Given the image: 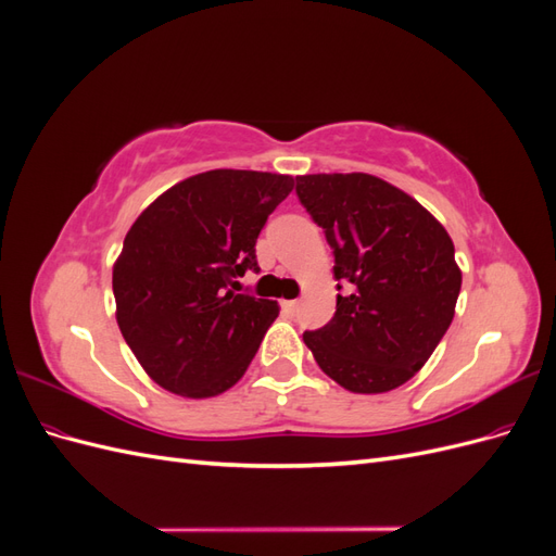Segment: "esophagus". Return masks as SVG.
<instances>
[{
    "mask_svg": "<svg viewBox=\"0 0 556 556\" xmlns=\"http://www.w3.org/2000/svg\"><path fill=\"white\" fill-rule=\"evenodd\" d=\"M299 311V301H294V299H288V301H282V313L285 315H294Z\"/></svg>",
    "mask_w": 556,
    "mask_h": 556,
    "instance_id": "esophagus-1",
    "label": "esophagus"
}]
</instances>
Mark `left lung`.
<instances>
[{
    "label": "left lung",
    "mask_w": 556,
    "mask_h": 556,
    "mask_svg": "<svg viewBox=\"0 0 556 556\" xmlns=\"http://www.w3.org/2000/svg\"><path fill=\"white\" fill-rule=\"evenodd\" d=\"M296 194L333 248V276L350 282L331 323L304 343L348 392H392L427 364L454 317L462 268L450 233L371 174L296 176Z\"/></svg>",
    "instance_id": "8db88e82"
}]
</instances>
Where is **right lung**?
<instances>
[{
    "label": "right lung",
    "mask_w": 556,
    "mask_h": 556,
    "mask_svg": "<svg viewBox=\"0 0 556 556\" xmlns=\"http://www.w3.org/2000/svg\"><path fill=\"white\" fill-rule=\"evenodd\" d=\"M292 176L213 169L162 192L113 264L115 319L162 390L208 399L237 384L278 317V301L239 294L260 271L255 243Z\"/></svg>",
    "instance_id": "add662e5"
}]
</instances>
